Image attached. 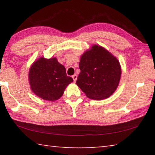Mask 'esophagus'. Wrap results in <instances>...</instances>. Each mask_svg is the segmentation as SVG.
Returning a JSON list of instances; mask_svg holds the SVG:
<instances>
[{"label": "esophagus", "instance_id": "34e87169", "mask_svg": "<svg viewBox=\"0 0 155 155\" xmlns=\"http://www.w3.org/2000/svg\"><path fill=\"white\" fill-rule=\"evenodd\" d=\"M72 78H73V80H74V82H76V81H77V74H74L72 76Z\"/></svg>", "mask_w": 155, "mask_h": 155}]
</instances>
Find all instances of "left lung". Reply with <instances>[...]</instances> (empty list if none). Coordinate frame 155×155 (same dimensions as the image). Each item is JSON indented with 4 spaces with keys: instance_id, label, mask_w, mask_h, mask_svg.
I'll use <instances>...</instances> for the list:
<instances>
[{
    "instance_id": "8db88e82",
    "label": "left lung",
    "mask_w": 155,
    "mask_h": 155,
    "mask_svg": "<svg viewBox=\"0 0 155 155\" xmlns=\"http://www.w3.org/2000/svg\"><path fill=\"white\" fill-rule=\"evenodd\" d=\"M81 72L76 84L93 100L108 98L116 90L121 78V65L103 46L93 45L81 55Z\"/></svg>"
}]
</instances>
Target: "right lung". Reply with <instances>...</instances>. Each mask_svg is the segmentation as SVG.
Wrapping results in <instances>:
<instances>
[{
  "label": "right lung",
  "mask_w": 155,
  "mask_h": 155,
  "mask_svg": "<svg viewBox=\"0 0 155 155\" xmlns=\"http://www.w3.org/2000/svg\"><path fill=\"white\" fill-rule=\"evenodd\" d=\"M28 81L36 96L45 101H55L61 98L73 79L68 77L65 67L56 57H40L30 67Z\"/></svg>",
  "instance_id": "right-lung-1"
}]
</instances>
